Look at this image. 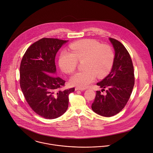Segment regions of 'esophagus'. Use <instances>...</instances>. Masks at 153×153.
Instances as JSON below:
<instances>
[{
  "instance_id": "34e87169",
  "label": "esophagus",
  "mask_w": 153,
  "mask_h": 153,
  "mask_svg": "<svg viewBox=\"0 0 153 153\" xmlns=\"http://www.w3.org/2000/svg\"><path fill=\"white\" fill-rule=\"evenodd\" d=\"M85 89L80 88H75V91H84Z\"/></svg>"
}]
</instances>
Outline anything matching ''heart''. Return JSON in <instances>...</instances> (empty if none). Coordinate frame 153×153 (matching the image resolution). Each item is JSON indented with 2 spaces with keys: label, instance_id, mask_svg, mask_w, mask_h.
Returning <instances> with one entry per match:
<instances>
[{
  "label": "heart",
  "instance_id": "heart-1",
  "mask_svg": "<svg viewBox=\"0 0 153 153\" xmlns=\"http://www.w3.org/2000/svg\"><path fill=\"white\" fill-rule=\"evenodd\" d=\"M70 52L63 50L59 58L61 69L72 74L76 69L78 61L82 62L83 71L72 75L70 83L80 88H86L96 78L106 75L112 69L114 53L111 46L101 44L94 39H83L71 44Z\"/></svg>",
  "mask_w": 153,
  "mask_h": 153
}]
</instances>
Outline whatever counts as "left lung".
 Segmentation results:
<instances>
[{"label": "left lung", "instance_id": "obj_1", "mask_svg": "<svg viewBox=\"0 0 153 153\" xmlns=\"http://www.w3.org/2000/svg\"><path fill=\"white\" fill-rule=\"evenodd\" d=\"M115 50V57L111 73L97 84L106 89V95L97 91L92 104L94 112L106 117L119 113L126 106L134 86V67L125 47L115 39L109 38Z\"/></svg>", "mask_w": 153, "mask_h": 153}]
</instances>
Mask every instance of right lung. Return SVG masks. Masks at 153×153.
Instances as JSON below:
<instances>
[{
	"mask_svg": "<svg viewBox=\"0 0 153 153\" xmlns=\"http://www.w3.org/2000/svg\"><path fill=\"white\" fill-rule=\"evenodd\" d=\"M67 41L44 38L26 50L20 65V86L32 110L47 119L62 115L75 88L61 89L65 81L55 75V56Z\"/></svg>",
	"mask_w": 153,
	"mask_h": 153,
	"instance_id": "add662e5",
	"label": "right lung"
}]
</instances>
